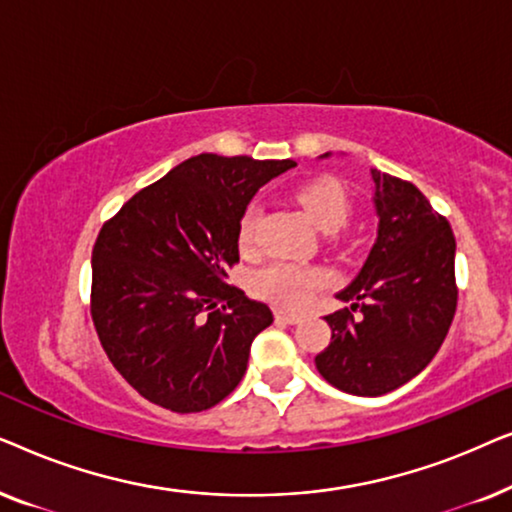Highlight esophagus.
<instances>
[{"label": "esophagus", "instance_id": "34e87169", "mask_svg": "<svg viewBox=\"0 0 512 512\" xmlns=\"http://www.w3.org/2000/svg\"><path fill=\"white\" fill-rule=\"evenodd\" d=\"M275 321H279V324H298L300 314H293V312H286V310H275Z\"/></svg>", "mask_w": 512, "mask_h": 512}]
</instances>
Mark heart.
Masks as SVG:
<instances>
[{
    "label": "heart",
    "instance_id": "b5f03b06",
    "mask_svg": "<svg viewBox=\"0 0 512 512\" xmlns=\"http://www.w3.org/2000/svg\"><path fill=\"white\" fill-rule=\"evenodd\" d=\"M296 202L303 207L314 226L324 233H335L345 226L349 216V198L338 179L321 177L307 181L296 191ZM258 207L251 205L240 221V244L249 249L254 244ZM328 284V275L319 268H303L293 263H272L256 275L254 289L270 303L298 310L310 303L314 293Z\"/></svg>",
    "mask_w": 512,
    "mask_h": 512
}]
</instances>
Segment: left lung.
Listing matches in <instances>:
<instances>
[{"label": "left lung", "mask_w": 512, "mask_h": 512, "mask_svg": "<svg viewBox=\"0 0 512 512\" xmlns=\"http://www.w3.org/2000/svg\"><path fill=\"white\" fill-rule=\"evenodd\" d=\"M370 174L377 240L354 282L338 293L352 307L328 314L331 342L314 359L326 382L354 396L389 394L422 373L457 312L450 223L415 184Z\"/></svg>", "instance_id": "1"}]
</instances>
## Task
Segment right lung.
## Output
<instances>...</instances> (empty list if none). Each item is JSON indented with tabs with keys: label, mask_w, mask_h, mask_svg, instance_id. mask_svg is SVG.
Masks as SVG:
<instances>
[{
	"label": "right lung",
	"mask_w": 512,
	"mask_h": 512,
	"mask_svg": "<svg viewBox=\"0 0 512 512\" xmlns=\"http://www.w3.org/2000/svg\"><path fill=\"white\" fill-rule=\"evenodd\" d=\"M293 165L200 153L102 226L90 314L109 361L146 401L202 412L240 384L272 312L226 277L249 200Z\"/></svg>",
	"instance_id": "1"
}]
</instances>
